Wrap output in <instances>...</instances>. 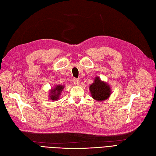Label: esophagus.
Returning a JSON list of instances; mask_svg holds the SVG:
<instances>
[{"label":"esophagus","mask_w":156,"mask_h":156,"mask_svg":"<svg viewBox=\"0 0 156 156\" xmlns=\"http://www.w3.org/2000/svg\"><path fill=\"white\" fill-rule=\"evenodd\" d=\"M73 83L75 85H78L79 84V80L78 79H73Z\"/></svg>","instance_id":"1"}]
</instances>
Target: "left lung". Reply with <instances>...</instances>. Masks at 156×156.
I'll list each match as a JSON object with an SVG mask.
<instances>
[{
  "label": "left lung",
  "instance_id": "obj_1",
  "mask_svg": "<svg viewBox=\"0 0 156 156\" xmlns=\"http://www.w3.org/2000/svg\"><path fill=\"white\" fill-rule=\"evenodd\" d=\"M91 96L98 101L106 100L111 95L110 87L98 77H96L94 82L89 87Z\"/></svg>",
  "mask_w": 156,
  "mask_h": 156
}]
</instances>
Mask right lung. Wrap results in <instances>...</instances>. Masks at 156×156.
<instances>
[{
  "instance_id": "obj_1",
  "label": "right lung",
  "mask_w": 156,
  "mask_h": 156,
  "mask_svg": "<svg viewBox=\"0 0 156 156\" xmlns=\"http://www.w3.org/2000/svg\"><path fill=\"white\" fill-rule=\"evenodd\" d=\"M63 86L62 85H57L54 89H52L51 91V96L50 98L53 101H55L58 100L59 95L61 94V92H62L63 89Z\"/></svg>"
}]
</instances>
